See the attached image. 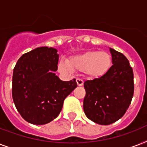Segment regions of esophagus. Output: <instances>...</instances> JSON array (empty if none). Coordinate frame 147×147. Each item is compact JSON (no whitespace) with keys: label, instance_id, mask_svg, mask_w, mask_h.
Instances as JSON below:
<instances>
[{"label":"esophagus","instance_id":"1","mask_svg":"<svg viewBox=\"0 0 147 147\" xmlns=\"http://www.w3.org/2000/svg\"><path fill=\"white\" fill-rule=\"evenodd\" d=\"M76 82H77V85H78V86H82V85H83L84 82H83L82 79H81V78H77V79H76Z\"/></svg>","mask_w":147,"mask_h":147}]
</instances>
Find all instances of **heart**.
Masks as SVG:
<instances>
[{
    "label": "heart",
    "mask_w": 147,
    "mask_h": 147,
    "mask_svg": "<svg viewBox=\"0 0 147 147\" xmlns=\"http://www.w3.org/2000/svg\"><path fill=\"white\" fill-rule=\"evenodd\" d=\"M112 57L105 51H87L73 55L67 61L70 69H76L85 71L92 78H98L107 73L111 66Z\"/></svg>",
    "instance_id": "heart-1"
}]
</instances>
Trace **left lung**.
Returning <instances> with one entry per match:
<instances>
[{
    "label": "left lung",
    "instance_id": "1",
    "mask_svg": "<svg viewBox=\"0 0 147 147\" xmlns=\"http://www.w3.org/2000/svg\"><path fill=\"white\" fill-rule=\"evenodd\" d=\"M112 65L107 73L84 82L83 108L88 118L100 125L116 122L130 106L134 91V72L125 55L110 48Z\"/></svg>",
    "mask_w": 147,
    "mask_h": 147
}]
</instances>
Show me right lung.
Wrapping results in <instances>:
<instances>
[{"label": "right lung", "instance_id": "1", "mask_svg": "<svg viewBox=\"0 0 147 147\" xmlns=\"http://www.w3.org/2000/svg\"><path fill=\"white\" fill-rule=\"evenodd\" d=\"M59 56L56 49L38 47L22 55L13 69V100L29 123L42 125L56 118L65 98L77 87L75 78L64 82L55 76Z\"/></svg>", "mask_w": 147, "mask_h": 147}]
</instances>
